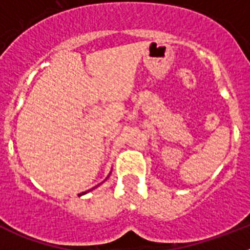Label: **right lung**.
<instances>
[{
    "instance_id": "obj_1",
    "label": "right lung",
    "mask_w": 250,
    "mask_h": 250,
    "mask_svg": "<svg viewBox=\"0 0 250 250\" xmlns=\"http://www.w3.org/2000/svg\"><path fill=\"white\" fill-rule=\"evenodd\" d=\"M107 178H109V176H107ZM98 187H99V185H98ZM95 188H96V187H95ZM92 189H94V188H92ZM87 191H90V190H87ZM87 191H85V193H81V194H79V195H83V194H86V193H87Z\"/></svg>"
}]
</instances>
